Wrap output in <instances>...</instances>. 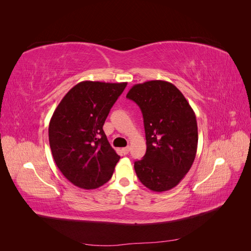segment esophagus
I'll return each mask as SVG.
<instances>
[{"instance_id":"esophagus-1","label":"esophagus","mask_w":251,"mask_h":251,"mask_svg":"<svg viewBox=\"0 0 251 251\" xmlns=\"http://www.w3.org/2000/svg\"><path fill=\"white\" fill-rule=\"evenodd\" d=\"M121 151H123V153L125 154V155H126L128 151H130V147H126V148H124L123 150H121Z\"/></svg>"}]
</instances>
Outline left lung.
I'll list each match as a JSON object with an SVG mask.
<instances>
[{"mask_svg":"<svg viewBox=\"0 0 251 251\" xmlns=\"http://www.w3.org/2000/svg\"><path fill=\"white\" fill-rule=\"evenodd\" d=\"M126 97L139 105L146 131L147 151L134 163L136 175L151 191H169L185 177L195 160V112L180 90L165 80L134 85Z\"/></svg>","mask_w":251,"mask_h":251,"instance_id":"8db88e82","label":"left lung"}]
</instances>
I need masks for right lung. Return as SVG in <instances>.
<instances>
[{
  "label": "right lung",
  "mask_w": 251,
  "mask_h": 251,
  "mask_svg": "<svg viewBox=\"0 0 251 251\" xmlns=\"http://www.w3.org/2000/svg\"><path fill=\"white\" fill-rule=\"evenodd\" d=\"M126 82L86 80L68 92L51 117L49 143L58 170L75 186L94 189L111 179L119 160L102 126Z\"/></svg>",
  "instance_id": "add662e5"
}]
</instances>
